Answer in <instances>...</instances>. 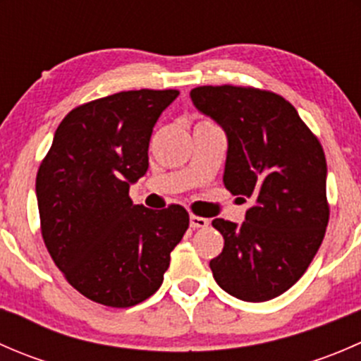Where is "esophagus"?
I'll return each mask as SVG.
<instances>
[{
    "instance_id": "obj_1",
    "label": "esophagus",
    "mask_w": 361,
    "mask_h": 361,
    "mask_svg": "<svg viewBox=\"0 0 361 361\" xmlns=\"http://www.w3.org/2000/svg\"><path fill=\"white\" fill-rule=\"evenodd\" d=\"M209 225V220L207 218L197 216V214H190V227L192 228H202Z\"/></svg>"
}]
</instances>
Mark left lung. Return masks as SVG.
<instances>
[{
	"instance_id": "1",
	"label": "left lung",
	"mask_w": 361,
	"mask_h": 361,
	"mask_svg": "<svg viewBox=\"0 0 361 361\" xmlns=\"http://www.w3.org/2000/svg\"><path fill=\"white\" fill-rule=\"evenodd\" d=\"M190 97L227 134L225 187L251 202L241 225L213 220L225 239L209 262L213 278L235 298L271 300L302 278L325 238L330 209L323 148L274 92L204 85Z\"/></svg>"
}]
</instances>
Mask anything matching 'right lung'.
I'll list each match as a JSON object with an SVG mask.
<instances>
[{"mask_svg": "<svg viewBox=\"0 0 361 361\" xmlns=\"http://www.w3.org/2000/svg\"><path fill=\"white\" fill-rule=\"evenodd\" d=\"M178 90H127L68 113L36 174L42 235L83 297L130 307L160 288L188 228L180 204L134 206L129 187L148 169V145Z\"/></svg>", "mask_w": 361, "mask_h": 361, "instance_id": "1", "label": "right lung"}]
</instances>
